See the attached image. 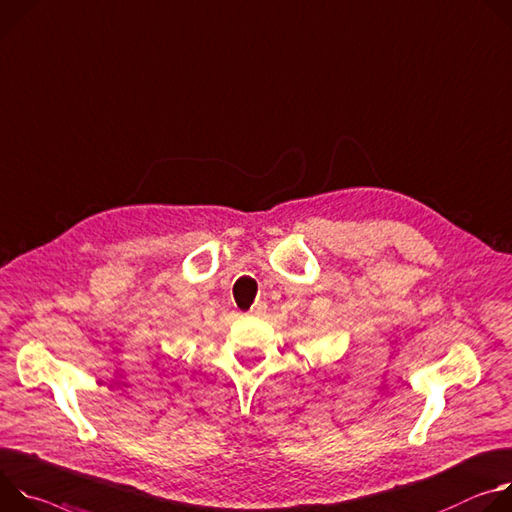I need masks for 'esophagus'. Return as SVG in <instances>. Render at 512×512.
<instances>
[{"label":"esophagus","mask_w":512,"mask_h":512,"mask_svg":"<svg viewBox=\"0 0 512 512\" xmlns=\"http://www.w3.org/2000/svg\"><path fill=\"white\" fill-rule=\"evenodd\" d=\"M250 313H252V315H260V313H264V305H262V303H256V305L250 309Z\"/></svg>","instance_id":"34e87169"}]
</instances>
